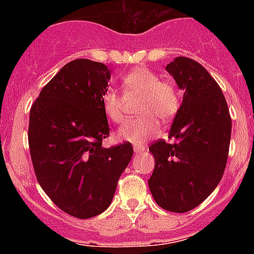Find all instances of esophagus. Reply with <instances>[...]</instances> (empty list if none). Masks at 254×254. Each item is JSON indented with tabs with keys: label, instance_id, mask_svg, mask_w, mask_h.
<instances>
[{
	"label": "esophagus",
	"instance_id": "obj_1",
	"mask_svg": "<svg viewBox=\"0 0 254 254\" xmlns=\"http://www.w3.org/2000/svg\"><path fill=\"white\" fill-rule=\"evenodd\" d=\"M146 146L145 145H135L134 146V151L136 153H140V152H142V151H145L146 150Z\"/></svg>",
	"mask_w": 254,
	"mask_h": 254
}]
</instances>
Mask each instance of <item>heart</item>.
Listing matches in <instances>:
<instances>
[{"instance_id":"heart-1","label":"heart","mask_w":254,"mask_h":254,"mask_svg":"<svg viewBox=\"0 0 254 254\" xmlns=\"http://www.w3.org/2000/svg\"><path fill=\"white\" fill-rule=\"evenodd\" d=\"M123 93L127 98L140 97L137 106L140 117L127 120L120 127L118 135L122 140L142 143L158 135L161 124L176 117L181 107V97L173 82L161 79L146 66H139L125 73L122 79ZM125 98L114 89H107L102 96V108L113 123H120L125 117Z\"/></svg>"}]
</instances>
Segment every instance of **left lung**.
I'll return each instance as SVG.
<instances>
[{
	"label": "left lung",
	"instance_id": "left-lung-1",
	"mask_svg": "<svg viewBox=\"0 0 254 254\" xmlns=\"http://www.w3.org/2000/svg\"><path fill=\"white\" fill-rule=\"evenodd\" d=\"M181 89L183 102L168 137L148 147L155 170L151 194L162 209L187 212L212 193L221 181L229 156L231 117L221 88L205 67L179 56L166 66Z\"/></svg>",
	"mask_w": 254,
	"mask_h": 254
}]
</instances>
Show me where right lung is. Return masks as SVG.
Here are the masks:
<instances>
[{
	"instance_id": "obj_1",
	"label": "right lung",
	"mask_w": 254,
	"mask_h": 254,
	"mask_svg": "<svg viewBox=\"0 0 254 254\" xmlns=\"http://www.w3.org/2000/svg\"><path fill=\"white\" fill-rule=\"evenodd\" d=\"M111 71L77 59L44 86L30 108V157L43 190L71 216L89 219L111 205L118 181L134 153L130 142L106 148L102 108Z\"/></svg>"
}]
</instances>
